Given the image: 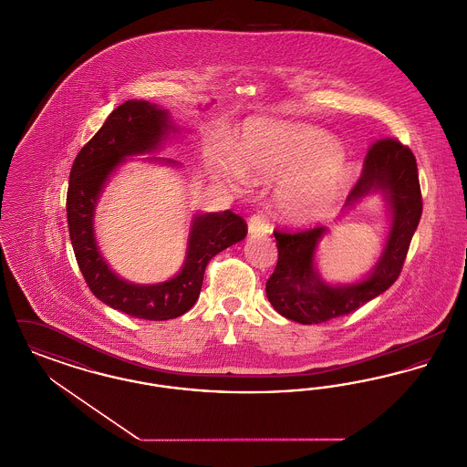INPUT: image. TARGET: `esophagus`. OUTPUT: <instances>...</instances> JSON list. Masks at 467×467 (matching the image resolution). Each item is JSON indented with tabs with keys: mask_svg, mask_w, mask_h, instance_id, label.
<instances>
[{
	"mask_svg": "<svg viewBox=\"0 0 467 467\" xmlns=\"http://www.w3.org/2000/svg\"><path fill=\"white\" fill-rule=\"evenodd\" d=\"M269 231V223L263 215H252L248 219V234L257 236V234H266Z\"/></svg>",
	"mask_w": 467,
	"mask_h": 467,
	"instance_id": "esophagus-1",
	"label": "esophagus"
}]
</instances>
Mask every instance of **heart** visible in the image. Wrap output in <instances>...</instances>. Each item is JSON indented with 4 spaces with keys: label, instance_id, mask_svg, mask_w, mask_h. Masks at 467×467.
<instances>
[{
    "label": "heart",
    "instance_id": "obj_1",
    "mask_svg": "<svg viewBox=\"0 0 467 467\" xmlns=\"http://www.w3.org/2000/svg\"><path fill=\"white\" fill-rule=\"evenodd\" d=\"M210 164L223 177L244 185L250 180H280L273 206L280 219L310 223L334 210L347 194L352 170L333 134L306 124L254 119L244 124L234 154L210 149Z\"/></svg>",
    "mask_w": 467,
    "mask_h": 467
}]
</instances>
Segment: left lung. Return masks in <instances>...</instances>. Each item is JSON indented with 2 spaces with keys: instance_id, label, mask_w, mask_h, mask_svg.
Instances as JSON below:
<instances>
[{
  "instance_id": "left-lung-1",
  "label": "left lung",
  "mask_w": 467,
  "mask_h": 467,
  "mask_svg": "<svg viewBox=\"0 0 467 467\" xmlns=\"http://www.w3.org/2000/svg\"><path fill=\"white\" fill-rule=\"evenodd\" d=\"M379 194L389 215V231L375 266L352 284H331L317 269V252L327 227L303 233H275L278 263L266 282L271 306L299 324H320L347 315L375 299L400 276L410 242L422 217L419 168L413 152L398 140H379L364 161L356 187L345 201V212Z\"/></svg>"
}]
</instances>
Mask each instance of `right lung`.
<instances>
[{
	"label": "right lung",
	"mask_w": 467,
	"mask_h": 467,
	"mask_svg": "<svg viewBox=\"0 0 467 467\" xmlns=\"http://www.w3.org/2000/svg\"><path fill=\"white\" fill-rule=\"evenodd\" d=\"M178 131L166 109L143 99H130L111 111L101 130L78 152L69 173V240L89 289L113 310L145 320H170L191 310L200 297L210 259L246 236V223L231 210L198 212L191 219L183 265L170 280L133 284L119 276L105 261L94 231L96 208L105 187L128 159L156 154L170 134ZM145 161L182 166L166 157H145Z\"/></svg>",
	"instance_id": "right-lung-1"
}]
</instances>
